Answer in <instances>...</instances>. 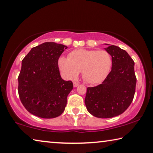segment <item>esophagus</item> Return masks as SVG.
<instances>
[{
	"instance_id": "esophagus-1",
	"label": "esophagus",
	"mask_w": 153,
	"mask_h": 153,
	"mask_svg": "<svg viewBox=\"0 0 153 153\" xmlns=\"http://www.w3.org/2000/svg\"><path fill=\"white\" fill-rule=\"evenodd\" d=\"M74 87H77V86H79V82H74Z\"/></svg>"
}]
</instances>
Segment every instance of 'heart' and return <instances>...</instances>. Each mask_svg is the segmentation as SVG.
Wrapping results in <instances>:
<instances>
[{
	"instance_id": "b5f03b06",
	"label": "heart",
	"mask_w": 153,
	"mask_h": 153,
	"mask_svg": "<svg viewBox=\"0 0 153 153\" xmlns=\"http://www.w3.org/2000/svg\"><path fill=\"white\" fill-rule=\"evenodd\" d=\"M112 64L110 54L105 50L78 49L72 51L68 59L62 57L59 65L67 79H74L82 71L84 80L97 84L106 78Z\"/></svg>"
}]
</instances>
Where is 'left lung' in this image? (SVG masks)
<instances>
[{
  "instance_id": "1",
  "label": "left lung",
  "mask_w": 153,
  "mask_h": 153,
  "mask_svg": "<svg viewBox=\"0 0 153 153\" xmlns=\"http://www.w3.org/2000/svg\"><path fill=\"white\" fill-rule=\"evenodd\" d=\"M105 49L111 56V70L101 84L87 88L84 101L88 112L101 118L124 112L132 102L136 86L134 61L129 54L113 45Z\"/></svg>"
}]
</instances>
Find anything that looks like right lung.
I'll list each match as a JSON object with an SVG mask.
<instances>
[{
	"label": "right lung",
	"mask_w": 153,
	"mask_h": 153,
	"mask_svg": "<svg viewBox=\"0 0 153 153\" xmlns=\"http://www.w3.org/2000/svg\"><path fill=\"white\" fill-rule=\"evenodd\" d=\"M67 47L45 42L33 48L22 62L18 94L26 110L43 118H53L63 112L71 81L60 77L58 61Z\"/></svg>",
	"instance_id": "1"
}]
</instances>
